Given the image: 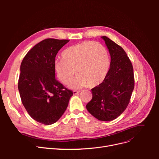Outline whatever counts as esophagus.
Segmentation results:
<instances>
[{"instance_id":"esophagus-1","label":"esophagus","mask_w":159,"mask_h":159,"mask_svg":"<svg viewBox=\"0 0 159 159\" xmlns=\"http://www.w3.org/2000/svg\"><path fill=\"white\" fill-rule=\"evenodd\" d=\"M80 92V91H77V90H74V91H73V93H74V95H76V94L79 93Z\"/></svg>"}]
</instances>
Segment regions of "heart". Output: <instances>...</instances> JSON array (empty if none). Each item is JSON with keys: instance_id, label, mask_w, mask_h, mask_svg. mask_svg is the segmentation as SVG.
Listing matches in <instances>:
<instances>
[{"instance_id": "obj_1", "label": "heart", "mask_w": 159, "mask_h": 159, "mask_svg": "<svg viewBox=\"0 0 159 159\" xmlns=\"http://www.w3.org/2000/svg\"><path fill=\"white\" fill-rule=\"evenodd\" d=\"M61 56L63 60L54 62V71L58 80L66 85L70 83L75 73L78 74L69 85L71 89H80L88 84L95 87L107 75L108 53L98 42H85L69 47L62 52Z\"/></svg>"}]
</instances>
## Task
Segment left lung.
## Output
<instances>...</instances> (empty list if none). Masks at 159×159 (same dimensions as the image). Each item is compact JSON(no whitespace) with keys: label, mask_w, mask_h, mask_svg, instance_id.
Masks as SVG:
<instances>
[{"label":"left lung","mask_w":159,"mask_h":159,"mask_svg":"<svg viewBox=\"0 0 159 159\" xmlns=\"http://www.w3.org/2000/svg\"><path fill=\"white\" fill-rule=\"evenodd\" d=\"M111 56L107 75L91 89L92 99L86 109L99 121H109L121 115L130 102L134 89L133 65L122 48L107 36H102Z\"/></svg>","instance_id":"8db88e82"}]
</instances>
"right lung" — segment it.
Listing matches in <instances>:
<instances>
[{
    "label": "right lung",
    "mask_w": 159,
    "mask_h": 159,
    "mask_svg": "<svg viewBox=\"0 0 159 159\" xmlns=\"http://www.w3.org/2000/svg\"><path fill=\"white\" fill-rule=\"evenodd\" d=\"M69 40L48 38L28 52L20 65L18 88L30 116L44 125L56 123L68 107L73 92L55 78L54 64L58 51Z\"/></svg>",
    "instance_id": "1"
}]
</instances>
